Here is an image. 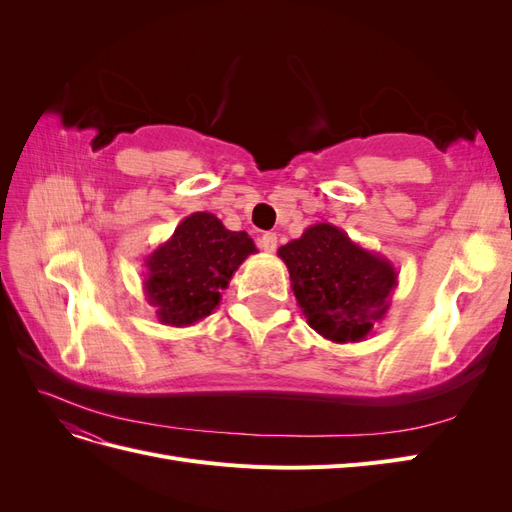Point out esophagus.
Here are the masks:
<instances>
[{
  "mask_svg": "<svg viewBox=\"0 0 512 512\" xmlns=\"http://www.w3.org/2000/svg\"><path fill=\"white\" fill-rule=\"evenodd\" d=\"M258 243H260V250H265L267 254H273L277 250V235L275 232H265Z\"/></svg>",
  "mask_w": 512,
  "mask_h": 512,
  "instance_id": "obj_1",
  "label": "esophagus"
}]
</instances>
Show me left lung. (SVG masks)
I'll use <instances>...</instances> for the list:
<instances>
[{
    "instance_id": "8db88e82",
    "label": "left lung",
    "mask_w": 512,
    "mask_h": 512,
    "mask_svg": "<svg viewBox=\"0 0 512 512\" xmlns=\"http://www.w3.org/2000/svg\"><path fill=\"white\" fill-rule=\"evenodd\" d=\"M307 324L333 344L363 342L384 320L397 288L393 262L333 224L309 226L277 250Z\"/></svg>"
}]
</instances>
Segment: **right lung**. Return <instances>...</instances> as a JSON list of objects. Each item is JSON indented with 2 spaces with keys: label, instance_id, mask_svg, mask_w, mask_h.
<instances>
[{
  "label": "right lung",
  "instance_id": "add662e5",
  "mask_svg": "<svg viewBox=\"0 0 512 512\" xmlns=\"http://www.w3.org/2000/svg\"><path fill=\"white\" fill-rule=\"evenodd\" d=\"M256 252L245 230H228L213 213L196 211L145 258V299L162 324L190 327L220 305L232 275Z\"/></svg>",
  "mask_w": 512,
  "mask_h": 512
}]
</instances>
